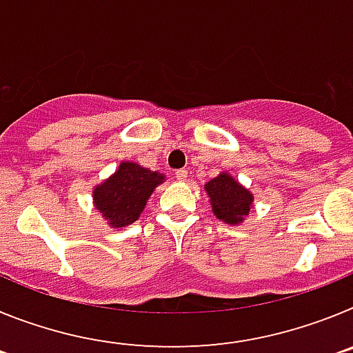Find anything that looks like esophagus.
Segmentation results:
<instances>
[{"mask_svg": "<svg viewBox=\"0 0 353 353\" xmlns=\"http://www.w3.org/2000/svg\"><path fill=\"white\" fill-rule=\"evenodd\" d=\"M174 174H176V180H179V182H185L187 180V170H179Z\"/></svg>", "mask_w": 353, "mask_h": 353, "instance_id": "34e87169", "label": "esophagus"}]
</instances>
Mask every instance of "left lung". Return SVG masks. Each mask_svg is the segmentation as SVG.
<instances>
[{"label": "left lung", "instance_id": "8db88e82", "mask_svg": "<svg viewBox=\"0 0 353 353\" xmlns=\"http://www.w3.org/2000/svg\"><path fill=\"white\" fill-rule=\"evenodd\" d=\"M205 191L210 198L212 210L215 217L228 224H240L252 207V194L240 185L230 173H221L219 176L205 183Z\"/></svg>", "mask_w": 353, "mask_h": 353}]
</instances>
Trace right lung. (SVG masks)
Here are the masks:
<instances>
[{"label": "right lung", "instance_id": "right-lung-1", "mask_svg": "<svg viewBox=\"0 0 353 353\" xmlns=\"http://www.w3.org/2000/svg\"><path fill=\"white\" fill-rule=\"evenodd\" d=\"M164 174L136 162H121L108 180L93 189V203L111 228H123L139 219Z\"/></svg>", "mask_w": 353, "mask_h": 353}]
</instances>
